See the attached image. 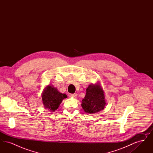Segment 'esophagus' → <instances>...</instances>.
I'll return each instance as SVG.
<instances>
[{
    "label": "esophagus",
    "mask_w": 153,
    "mask_h": 153,
    "mask_svg": "<svg viewBox=\"0 0 153 153\" xmlns=\"http://www.w3.org/2000/svg\"><path fill=\"white\" fill-rule=\"evenodd\" d=\"M71 96L73 97V98H76L77 96V95L76 94H71Z\"/></svg>",
    "instance_id": "obj_1"
}]
</instances>
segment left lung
<instances>
[{
  "instance_id": "left-lung-1",
  "label": "left lung",
  "mask_w": 153,
  "mask_h": 153,
  "mask_svg": "<svg viewBox=\"0 0 153 153\" xmlns=\"http://www.w3.org/2000/svg\"><path fill=\"white\" fill-rule=\"evenodd\" d=\"M81 107L89 114L102 111L106 105L104 90L100 82L92 84L86 89V95L81 101Z\"/></svg>"
}]
</instances>
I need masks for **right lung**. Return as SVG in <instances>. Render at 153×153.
I'll use <instances>...</instances> for the list:
<instances>
[{"label": "right lung", "mask_w": 153, "mask_h": 153, "mask_svg": "<svg viewBox=\"0 0 153 153\" xmlns=\"http://www.w3.org/2000/svg\"><path fill=\"white\" fill-rule=\"evenodd\" d=\"M42 101L44 107L51 112L58 109L62 100L67 98L65 94L59 92L57 88L48 85L44 88L42 93Z\"/></svg>", "instance_id": "obj_1"}]
</instances>
